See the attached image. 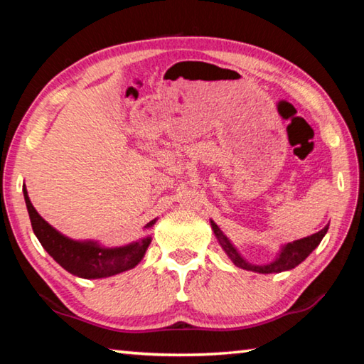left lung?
Returning <instances> with one entry per match:
<instances>
[{"label":"left lung","instance_id":"8db88e82","mask_svg":"<svg viewBox=\"0 0 364 364\" xmlns=\"http://www.w3.org/2000/svg\"><path fill=\"white\" fill-rule=\"evenodd\" d=\"M210 226L213 230V234L218 239L221 249L226 252V255L231 258V262L236 264V267L247 271H254V273H262V274L281 273V271H289L295 267H299V264L318 247L319 242L323 241V237L329 230V225H326L321 231L311 234V236H306L304 239H299V241L281 245L279 252L276 254L273 260L264 264H255L245 260V258L241 255V252L237 250L236 245L230 241V237L225 236V232L220 230L218 225L215 223L213 220H210Z\"/></svg>","mask_w":364,"mask_h":364}]
</instances>
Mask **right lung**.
I'll return each instance as SVG.
<instances>
[{
	"mask_svg": "<svg viewBox=\"0 0 364 364\" xmlns=\"http://www.w3.org/2000/svg\"><path fill=\"white\" fill-rule=\"evenodd\" d=\"M22 191L35 236L38 237L43 249L70 274L83 279L109 278V276L134 268L144 258L146 250L152 241L149 234L139 237L138 241L119 245V247H107L93 239H85V241L72 239L59 232L35 210L30 202L26 184ZM156 221L157 218L149 221L144 230H151Z\"/></svg>",
	"mask_w": 364,
	"mask_h": 364,
	"instance_id": "obj_1",
	"label": "right lung"
}]
</instances>
